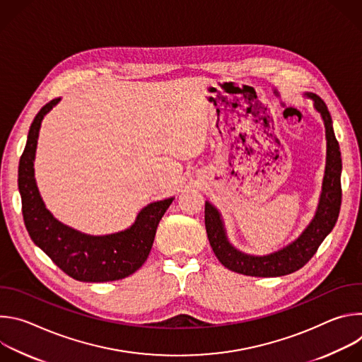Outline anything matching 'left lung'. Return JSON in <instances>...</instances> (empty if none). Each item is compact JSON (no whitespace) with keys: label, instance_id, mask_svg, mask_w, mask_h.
<instances>
[{"label":"left lung","instance_id":"left-lung-1","mask_svg":"<svg viewBox=\"0 0 362 362\" xmlns=\"http://www.w3.org/2000/svg\"><path fill=\"white\" fill-rule=\"evenodd\" d=\"M305 98L314 103V109L321 115L325 126L327 139V163L322 180V190L318 202V208L309 225L302 233L288 243L286 246L268 253V255H250L235 247L225 229L222 215L216 206L209 200L204 202V226L208 232L211 246L219 262L238 274L259 278H274L289 275L300 269L311 257L322 240L334 229L339 208H341V151L337 141L332 119L324 100L314 93H303Z\"/></svg>","mask_w":362,"mask_h":362}]
</instances>
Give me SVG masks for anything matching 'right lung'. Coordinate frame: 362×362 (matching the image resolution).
<instances>
[{
  "mask_svg": "<svg viewBox=\"0 0 362 362\" xmlns=\"http://www.w3.org/2000/svg\"><path fill=\"white\" fill-rule=\"evenodd\" d=\"M54 98L37 113L18 166V190L24 223L33 242L63 272L81 282H109L134 274L147 259L158 225L173 196L151 202L137 214L132 226L109 235H88L64 225L51 214L40 194L34 160L44 116L59 105Z\"/></svg>",
  "mask_w": 362,
  "mask_h": 362,
  "instance_id": "right-lung-1",
  "label": "right lung"
}]
</instances>
